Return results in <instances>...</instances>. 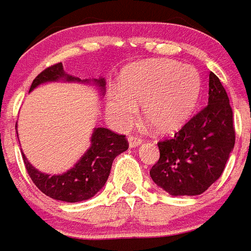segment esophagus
Returning a JSON list of instances; mask_svg holds the SVG:
<instances>
[{
  "mask_svg": "<svg viewBox=\"0 0 251 251\" xmlns=\"http://www.w3.org/2000/svg\"><path fill=\"white\" fill-rule=\"evenodd\" d=\"M142 144V140L137 136H128V146L137 147Z\"/></svg>",
  "mask_w": 251,
  "mask_h": 251,
  "instance_id": "34e87169",
  "label": "esophagus"
}]
</instances>
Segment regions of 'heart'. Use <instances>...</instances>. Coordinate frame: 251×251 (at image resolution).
Instances as JSON below:
<instances>
[{
  "label": "heart",
  "mask_w": 251,
  "mask_h": 251,
  "mask_svg": "<svg viewBox=\"0 0 251 251\" xmlns=\"http://www.w3.org/2000/svg\"><path fill=\"white\" fill-rule=\"evenodd\" d=\"M121 93L107 98V116L116 127L125 130L142 115L158 132L181 127L193 112L201 94L200 73L191 65L158 60L132 65L124 72Z\"/></svg>",
  "instance_id": "heart-1"
}]
</instances>
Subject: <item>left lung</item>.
<instances>
[{
	"label": "left lung",
	"instance_id": "obj_1",
	"mask_svg": "<svg viewBox=\"0 0 251 251\" xmlns=\"http://www.w3.org/2000/svg\"><path fill=\"white\" fill-rule=\"evenodd\" d=\"M234 144L228 94L210 72L208 105L175 136L157 142L160 158L150 171L151 178L172 196H198L221 177Z\"/></svg>",
	"mask_w": 251,
	"mask_h": 251
}]
</instances>
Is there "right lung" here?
<instances>
[{
    "instance_id": "obj_1",
    "label": "right lung",
    "mask_w": 251,
    "mask_h": 251,
    "mask_svg": "<svg viewBox=\"0 0 251 251\" xmlns=\"http://www.w3.org/2000/svg\"><path fill=\"white\" fill-rule=\"evenodd\" d=\"M59 79H65L67 81H83L79 78L65 74L62 63H57L39 73L30 85L29 91L37 88L39 84L57 81ZM94 83L101 89V91L105 90V80L102 78L94 79ZM127 149L128 142L125 135L115 133L109 128L98 127L94 130L91 136L90 149L74 167L62 175L50 176L39 172L28 162L25 154L22 153V156L25 170L39 191L53 200L75 203L89 200L104 187L110 175L112 161Z\"/></svg>"
}]
</instances>
